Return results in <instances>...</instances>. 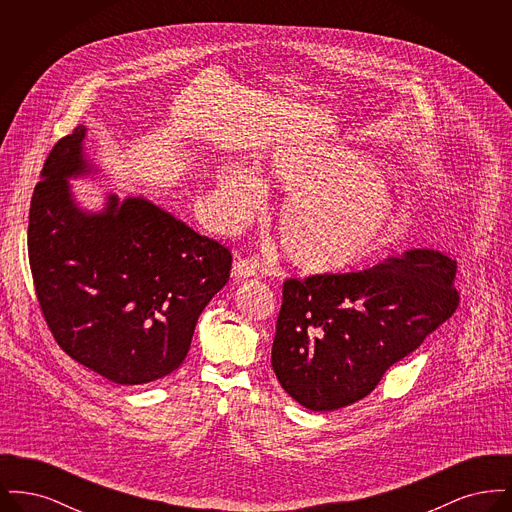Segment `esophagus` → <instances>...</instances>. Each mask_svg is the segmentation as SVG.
I'll list each match as a JSON object with an SVG mask.
<instances>
[{
  "instance_id": "34e87169",
  "label": "esophagus",
  "mask_w": 512,
  "mask_h": 512,
  "mask_svg": "<svg viewBox=\"0 0 512 512\" xmlns=\"http://www.w3.org/2000/svg\"><path fill=\"white\" fill-rule=\"evenodd\" d=\"M257 274H259V267H257V263H253V261L236 259V261L232 263L230 276H232L234 282H242V280H247V278H255Z\"/></svg>"
}]
</instances>
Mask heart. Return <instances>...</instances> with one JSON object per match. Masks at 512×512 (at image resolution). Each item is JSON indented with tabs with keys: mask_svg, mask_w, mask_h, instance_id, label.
<instances>
[{
	"mask_svg": "<svg viewBox=\"0 0 512 512\" xmlns=\"http://www.w3.org/2000/svg\"><path fill=\"white\" fill-rule=\"evenodd\" d=\"M259 178L288 192L276 211L274 232L288 261L307 274L359 267L395 236L399 207L390 182L357 151H278L259 167ZM259 199L261 186L251 171L232 161L217 167L215 213L226 230L242 228Z\"/></svg>",
	"mask_w": 512,
	"mask_h": 512,
	"instance_id": "heart-1",
	"label": "heart"
}]
</instances>
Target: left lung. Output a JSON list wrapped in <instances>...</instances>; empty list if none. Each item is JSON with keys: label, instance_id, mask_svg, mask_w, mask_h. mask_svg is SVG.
Listing matches in <instances>:
<instances>
[{"label": "left lung", "instance_id": "left-lung-1", "mask_svg": "<svg viewBox=\"0 0 512 512\" xmlns=\"http://www.w3.org/2000/svg\"><path fill=\"white\" fill-rule=\"evenodd\" d=\"M457 263L409 249L363 272L286 280L272 370L305 409L347 407L378 386L459 305Z\"/></svg>", "mask_w": 512, "mask_h": 512}]
</instances>
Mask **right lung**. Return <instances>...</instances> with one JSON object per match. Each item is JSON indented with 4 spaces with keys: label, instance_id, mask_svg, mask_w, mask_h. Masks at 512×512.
Segmentation results:
<instances>
[{
    "label": "right lung",
    "instance_id": "obj_1",
    "mask_svg": "<svg viewBox=\"0 0 512 512\" xmlns=\"http://www.w3.org/2000/svg\"><path fill=\"white\" fill-rule=\"evenodd\" d=\"M84 138V126L61 138L34 188V288L53 338L76 363L115 384H147L184 363L232 255L146 197L111 194L101 211L82 209L69 180L98 172Z\"/></svg>",
    "mask_w": 512,
    "mask_h": 512
}]
</instances>
